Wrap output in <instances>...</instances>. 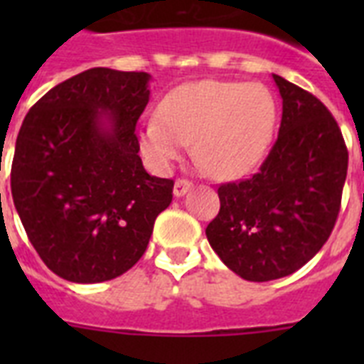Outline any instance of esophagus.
Wrapping results in <instances>:
<instances>
[{
    "label": "esophagus",
    "mask_w": 364,
    "mask_h": 364,
    "mask_svg": "<svg viewBox=\"0 0 364 364\" xmlns=\"http://www.w3.org/2000/svg\"><path fill=\"white\" fill-rule=\"evenodd\" d=\"M191 188H193V183L188 179H177L176 185H173V194L179 198V196H185Z\"/></svg>",
    "instance_id": "obj_1"
}]
</instances>
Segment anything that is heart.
<instances>
[{"label": "heart", "instance_id": "heart-1", "mask_svg": "<svg viewBox=\"0 0 364 364\" xmlns=\"http://www.w3.org/2000/svg\"><path fill=\"white\" fill-rule=\"evenodd\" d=\"M276 104L257 82L196 81L173 88L137 130L139 149L164 170L194 143V159L213 177L253 170L270 147Z\"/></svg>", "mask_w": 364, "mask_h": 364}]
</instances>
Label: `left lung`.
Instances as JSON below:
<instances>
[{"instance_id":"left-lung-1","label":"left lung","mask_w":364,"mask_h":364,"mask_svg":"<svg viewBox=\"0 0 364 364\" xmlns=\"http://www.w3.org/2000/svg\"><path fill=\"white\" fill-rule=\"evenodd\" d=\"M279 134L257 173L219 187L205 228L225 264L247 282L293 274L323 247L338 217L348 149L331 111L283 77Z\"/></svg>"}]
</instances>
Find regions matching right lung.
I'll use <instances>...</instances> for the list:
<instances>
[{
	"label": "right lung",
	"instance_id": "right-lung-1",
	"mask_svg": "<svg viewBox=\"0 0 364 364\" xmlns=\"http://www.w3.org/2000/svg\"><path fill=\"white\" fill-rule=\"evenodd\" d=\"M145 71L92 68L50 88L20 126L11 193L41 260L73 283L122 276L147 249L173 181L149 176L137 119Z\"/></svg>",
	"mask_w": 364,
	"mask_h": 364
}]
</instances>
